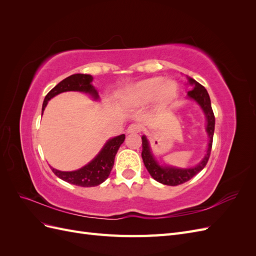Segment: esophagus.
Masks as SVG:
<instances>
[{"mask_svg":"<svg viewBox=\"0 0 256 256\" xmlns=\"http://www.w3.org/2000/svg\"><path fill=\"white\" fill-rule=\"evenodd\" d=\"M141 131V126L138 124H131L127 128V134H138Z\"/></svg>","mask_w":256,"mask_h":256,"instance_id":"obj_1","label":"esophagus"}]
</instances>
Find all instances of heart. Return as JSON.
Listing matches in <instances>:
<instances>
[{
    "instance_id": "1",
    "label": "heart",
    "mask_w": 256,
    "mask_h": 256,
    "mask_svg": "<svg viewBox=\"0 0 256 256\" xmlns=\"http://www.w3.org/2000/svg\"><path fill=\"white\" fill-rule=\"evenodd\" d=\"M178 90L174 80H164L162 76L138 81L122 92V98L134 104H144L157 99L158 102H168L172 99Z\"/></svg>"
}]
</instances>
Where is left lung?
Segmentation results:
<instances>
[{
    "mask_svg": "<svg viewBox=\"0 0 256 256\" xmlns=\"http://www.w3.org/2000/svg\"><path fill=\"white\" fill-rule=\"evenodd\" d=\"M188 80H189V83L193 86L192 90L188 92V97L196 100V102L200 104V106L202 108L203 112L205 113L206 120H207L206 131L209 136V143H208L207 152L205 154V157L202 159V161H200L196 166L191 168H177L159 166L158 162L154 160L152 156L150 146L148 141H147L146 136H142V159L144 162V166L154 180H157L160 184H164L166 186H178L190 180L192 177H194L198 172L202 171V170L205 168V166L207 164L209 157H210L212 138L214 132V115L212 109L210 98H209L208 92L203 85H200L198 82H196L192 78H188Z\"/></svg>",
    "mask_w": 256,
    "mask_h": 256,
    "instance_id": "obj_1",
    "label": "left lung"
}]
</instances>
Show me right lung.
I'll use <instances>...</instances> for the list:
<instances>
[{"instance_id": "add662e5", "label": "right lung", "mask_w": 256, "mask_h": 256, "mask_svg": "<svg viewBox=\"0 0 256 256\" xmlns=\"http://www.w3.org/2000/svg\"><path fill=\"white\" fill-rule=\"evenodd\" d=\"M92 76L90 74H76L67 76L66 79L60 81L44 97L42 104V112L48 102L63 92L68 90H78L88 92L94 99H98V92L92 84ZM125 141V134H120L110 138L106 143L104 148L100 150L97 156L92 159L88 164L72 172H62L58 170L51 168L52 172L60 180L67 182L72 184L80 186V187H95L102 184L108 177H109L111 170L114 164L115 154L118 152L120 146Z\"/></svg>"}]
</instances>
